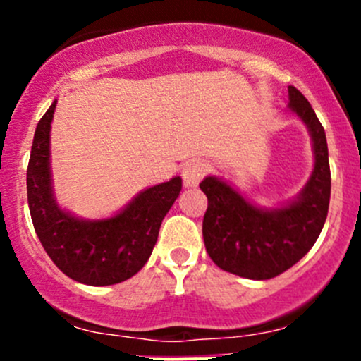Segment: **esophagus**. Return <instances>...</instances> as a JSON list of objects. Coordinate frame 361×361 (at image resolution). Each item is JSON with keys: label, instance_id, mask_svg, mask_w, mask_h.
Returning <instances> with one entry per match:
<instances>
[{"label": "esophagus", "instance_id": "1", "mask_svg": "<svg viewBox=\"0 0 361 361\" xmlns=\"http://www.w3.org/2000/svg\"><path fill=\"white\" fill-rule=\"evenodd\" d=\"M207 173V164L202 160H190L183 167L185 187H197Z\"/></svg>", "mask_w": 361, "mask_h": 361}]
</instances>
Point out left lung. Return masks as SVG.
Returning <instances> with one entry per match:
<instances>
[{
    "label": "left lung",
    "instance_id": "obj_1",
    "mask_svg": "<svg viewBox=\"0 0 361 361\" xmlns=\"http://www.w3.org/2000/svg\"><path fill=\"white\" fill-rule=\"evenodd\" d=\"M288 108L307 126L314 152L311 178L293 201L258 207L216 176H206L202 238L211 260L248 279H271L297 264L314 246L330 202V166L325 129L300 90L288 87Z\"/></svg>",
    "mask_w": 361,
    "mask_h": 361
}]
</instances>
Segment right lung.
Here are the masks:
<instances>
[{"label": "right lung", "mask_w": 361, "mask_h": 361, "mask_svg": "<svg viewBox=\"0 0 361 361\" xmlns=\"http://www.w3.org/2000/svg\"><path fill=\"white\" fill-rule=\"evenodd\" d=\"M57 101L38 122L27 166V202L36 235L54 264L75 281L108 286L143 269L157 243L160 224L181 190V178L140 192L103 220H83L61 209L50 171V123Z\"/></svg>", "instance_id": "right-lung-1"}]
</instances>
